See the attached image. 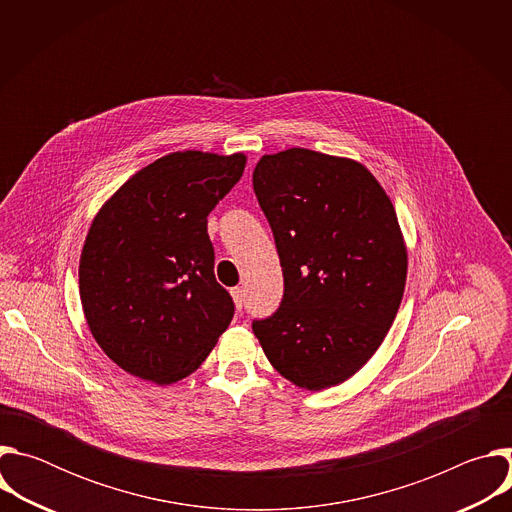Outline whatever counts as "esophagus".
I'll use <instances>...</instances> for the list:
<instances>
[{
	"label": "esophagus",
	"mask_w": 512,
	"mask_h": 512,
	"mask_svg": "<svg viewBox=\"0 0 512 512\" xmlns=\"http://www.w3.org/2000/svg\"><path fill=\"white\" fill-rule=\"evenodd\" d=\"M231 296H233V302H235L237 312H241V310H243V304H245L243 289H241V287H233V289H231Z\"/></svg>",
	"instance_id": "34e87169"
}]
</instances>
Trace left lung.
<instances>
[{
    "instance_id": "left-lung-1",
    "label": "left lung",
    "mask_w": 512,
    "mask_h": 512,
    "mask_svg": "<svg viewBox=\"0 0 512 512\" xmlns=\"http://www.w3.org/2000/svg\"><path fill=\"white\" fill-rule=\"evenodd\" d=\"M253 188L281 269L279 310L253 332L273 369L306 391L336 387L383 344L407 279V245L379 180L352 158L265 154Z\"/></svg>"
}]
</instances>
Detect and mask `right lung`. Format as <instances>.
<instances>
[{
  "mask_svg": "<svg viewBox=\"0 0 512 512\" xmlns=\"http://www.w3.org/2000/svg\"><path fill=\"white\" fill-rule=\"evenodd\" d=\"M245 164L243 152H174L135 172L95 214L79 261L81 304L95 342L125 373L178 383L231 324L206 218Z\"/></svg>",
  "mask_w": 512,
  "mask_h": 512,
  "instance_id": "add662e5",
  "label": "right lung"
}]
</instances>
